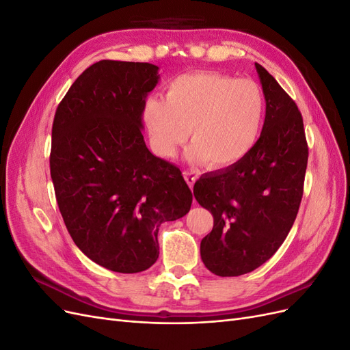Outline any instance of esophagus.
Returning a JSON list of instances; mask_svg holds the SVG:
<instances>
[{
    "instance_id": "esophagus-1",
    "label": "esophagus",
    "mask_w": 350,
    "mask_h": 350,
    "mask_svg": "<svg viewBox=\"0 0 350 350\" xmlns=\"http://www.w3.org/2000/svg\"><path fill=\"white\" fill-rule=\"evenodd\" d=\"M184 178H185L187 184L189 185V188L193 189L194 183H196V179H197V174H196V171H193V169H189V171H184Z\"/></svg>"
}]
</instances>
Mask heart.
I'll use <instances>...</instances> for the list:
<instances>
[{
    "label": "heart",
    "mask_w": 350,
    "mask_h": 350,
    "mask_svg": "<svg viewBox=\"0 0 350 350\" xmlns=\"http://www.w3.org/2000/svg\"><path fill=\"white\" fill-rule=\"evenodd\" d=\"M262 92L252 80L215 71L185 72L165 88V100L146 99L143 121L154 150L175 154L188 137L189 157L213 166H229L256 146L264 120Z\"/></svg>",
    "instance_id": "1"
}]
</instances>
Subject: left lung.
<instances>
[{
    "label": "left lung",
    "mask_w": 350,
    "mask_h": 350,
    "mask_svg": "<svg viewBox=\"0 0 350 350\" xmlns=\"http://www.w3.org/2000/svg\"><path fill=\"white\" fill-rule=\"evenodd\" d=\"M256 68L266 98L260 139L239 162L194 184L198 204L213 215L201 260L221 278L256 270L279 250L304 194L308 144L302 115L276 79L257 62Z\"/></svg>",
    "instance_id": "8db88e82"
}]
</instances>
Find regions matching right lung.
I'll list each match as a JSON object with an SVG mask.
<instances>
[{"instance_id": "right-lung-1", "label": "right lung", "mask_w": 350, "mask_h": 350, "mask_svg": "<svg viewBox=\"0 0 350 350\" xmlns=\"http://www.w3.org/2000/svg\"><path fill=\"white\" fill-rule=\"evenodd\" d=\"M157 70L94 62L71 84L52 124L51 178L68 234L92 261L118 273L152 267L159 226L193 203L179 167L152 154L142 134Z\"/></svg>"}]
</instances>
